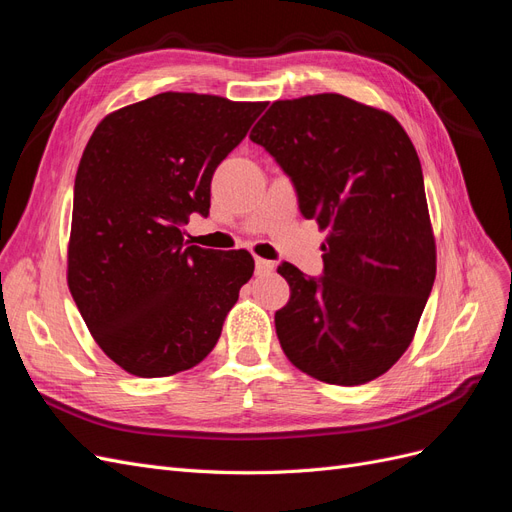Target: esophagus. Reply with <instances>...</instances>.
<instances>
[{"label":"esophagus","mask_w":512,"mask_h":512,"mask_svg":"<svg viewBox=\"0 0 512 512\" xmlns=\"http://www.w3.org/2000/svg\"><path fill=\"white\" fill-rule=\"evenodd\" d=\"M271 271H273V262L256 256V273L258 275H265V273H271Z\"/></svg>","instance_id":"obj_1"}]
</instances>
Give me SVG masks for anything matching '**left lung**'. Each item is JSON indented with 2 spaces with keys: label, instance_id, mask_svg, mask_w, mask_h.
<instances>
[{
  "label": "left lung",
  "instance_id": "8db88e82",
  "mask_svg": "<svg viewBox=\"0 0 512 512\" xmlns=\"http://www.w3.org/2000/svg\"><path fill=\"white\" fill-rule=\"evenodd\" d=\"M290 177L305 220L327 230L322 277L277 267L290 301L275 331L294 367L356 386L412 342L436 280L421 160L401 123L339 94L277 100L250 132Z\"/></svg>",
  "mask_w": 512,
  "mask_h": 512
}]
</instances>
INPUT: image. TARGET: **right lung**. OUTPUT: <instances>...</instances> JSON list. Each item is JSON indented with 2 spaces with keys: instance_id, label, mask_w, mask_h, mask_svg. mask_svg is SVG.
I'll return each instance as SVG.
<instances>
[{
  "instance_id": "right-lung-1",
  "label": "right lung",
  "mask_w": 512,
  "mask_h": 512,
  "mask_svg": "<svg viewBox=\"0 0 512 512\" xmlns=\"http://www.w3.org/2000/svg\"><path fill=\"white\" fill-rule=\"evenodd\" d=\"M267 102L166 91L106 115L76 170L68 288L108 359L138 378L198 365L254 273L245 250L190 245L215 168Z\"/></svg>"
}]
</instances>
